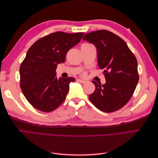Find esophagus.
Wrapping results in <instances>:
<instances>
[{
    "mask_svg": "<svg viewBox=\"0 0 158 158\" xmlns=\"http://www.w3.org/2000/svg\"><path fill=\"white\" fill-rule=\"evenodd\" d=\"M77 81H78L79 82H80V83H82V84H84V83H85V80H81V79H78Z\"/></svg>",
    "mask_w": 158,
    "mask_h": 158,
    "instance_id": "1",
    "label": "esophagus"
}]
</instances>
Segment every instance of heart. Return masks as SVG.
<instances>
[{
	"label": "heart",
	"instance_id": "1",
	"mask_svg": "<svg viewBox=\"0 0 158 158\" xmlns=\"http://www.w3.org/2000/svg\"><path fill=\"white\" fill-rule=\"evenodd\" d=\"M84 76H85V74H86V73H83V74H82Z\"/></svg>",
	"mask_w": 158,
	"mask_h": 158
}]
</instances>
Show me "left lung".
<instances>
[{"instance_id":"obj_1","label":"left lung","mask_w":158,"mask_h":158,"mask_svg":"<svg viewBox=\"0 0 158 158\" xmlns=\"http://www.w3.org/2000/svg\"><path fill=\"white\" fill-rule=\"evenodd\" d=\"M83 40L96 47L99 67L106 80L103 85L92 81L95 89L89 95L90 102L103 112L116 111L131 99L139 80L136 56L125 41L109 31L88 33Z\"/></svg>"}]
</instances>
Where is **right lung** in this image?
Masks as SVG:
<instances>
[{
	"label": "right lung",
	"mask_w": 158,
	"mask_h": 158,
	"mask_svg": "<svg viewBox=\"0 0 158 158\" xmlns=\"http://www.w3.org/2000/svg\"><path fill=\"white\" fill-rule=\"evenodd\" d=\"M84 33L56 31L36 41L27 51L20 68V88L31 106L51 112L63 103L73 77L56 76L57 64L65 61L67 52L77 45Z\"/></svg>",
	"instance_id": "add662e5"
}]
</instances>
